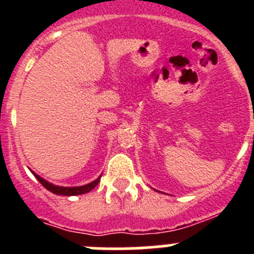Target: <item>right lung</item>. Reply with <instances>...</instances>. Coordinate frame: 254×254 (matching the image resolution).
Returning a JSON list of instances; mask_svg holds the SVG:
<instances>
[{"instance_id":"obj_1","label":"right lung","mask_w":254,"mask_h":254,"mask_svg":"<svg viewBox=\"0 0 254 254\" xmlns=\"http://www.w3.org/2000/svg\"><path fill=\"white\" fill-rule=\"evenodd\" d=\"M35 176V178L38 179V181L42 183V186H43L44 188H47L48 190H51L52 193L55 194H62V196H77V194H84V193H87V192H90L91 190H94V188L98 186V183L100 182V176L99 178L95 179L94 182H91V183H89V185H85V186H80V187H60V186H55L52 185V183H49V182H47L46 179H43L42 177H39L38 174H35L34 172H31Z\"/></svg>"}]
</instances>
